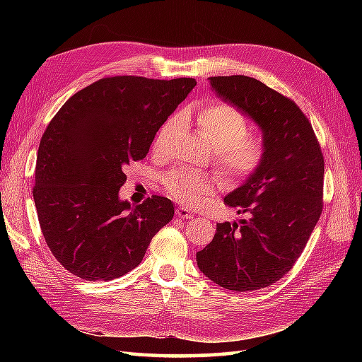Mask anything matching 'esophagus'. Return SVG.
<instances>
[{
	"label": "esophagus",
	"instance_id": "esophagus-1",
	"mask_svg": "<svg viewBox=\"0 0 362 362\" xmlns=\"http://www.w3.org/2000/svg\"><path fill=\"white\" fill-rule=\"evenodd\" d=\"M175 214H177V216H179V218H182V219H191V218L194 216V214L191 213V211L187 209V206H179V209L175 210Z\"/></svg>",
	"mask_w": 362,
	"mask_h": 362
}]
</instances>
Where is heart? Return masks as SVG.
<instances>
[{"instance_id":"b5f03b06","label":"heart","mask_w":362,"mask_h":362,"mask_svg":"<svg viewBox=\"0 0 362 362\" xmlns=\"http://www.w3.org/2000/svg\"><path fill=\"white\" fill-rule=\"evenodd\" d=\"M177 118H169L160 127L153 141V151L165 152L175 129ZM197 126L205 140L211 144L214 161L233 183H244L255 177L263 168L267 156L264 135L247 132L249 121L235 105L213 101L197 113ZM165 188L179 202L196 205L204 196L211 194L218 179L209 173L179 168L165 175Z\"/></svg>"}]
</instances>
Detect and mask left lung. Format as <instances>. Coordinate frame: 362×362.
<instances>
[{
    "label": "left lung",
    "mask_w": 362,
    "mask_h": 362,
    "mask_svg": "<svg viewBox=\"0 0 362 362\" xmlns=\"http://www.w3.org/2000/svg\"><path fill=\"white\" fill-rule=\"evenodd\" d=\"M213 90L247 113L263 130L267 156L259 173L230 193L224 204L240 222H221L196 253L201 271L219 286L257 291L286 275L324 209V153L300 107L247 76H214Z\"/></svg>",
    "instance_id": "8db88e82"
}]
</instances>
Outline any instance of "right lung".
Masks as SVG:
<instances>
[{
    "label": "right lung",
    "instance_id": "obj_1",
    "mask_svg": "<svg viewBox=\"0 0 362 362\" xmlns=\"http://www.w3.org/2000/svg\"><path fill=\"white\" fill-rule=\"evenodd\" d=\"M194 86L191 78H103L54 115L38 146L33 196L45 241L68 272L88 281L119 279L173 219L168 197L130 206L118 193L126 166L146 157Z\"/></svg>",
    "mask_w": 362,
    "mask_h": 362
}]
</instances>
